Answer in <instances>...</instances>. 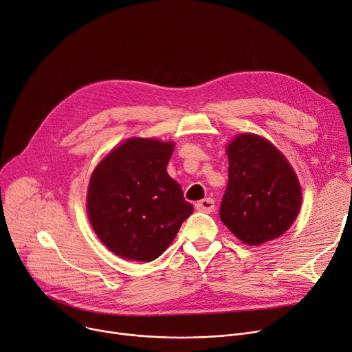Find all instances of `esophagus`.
<instances>
[{
	"label": "esophagus",
	"mask_w": 352,
	"mask_h": 352,
	"mask_svg": "<svg viewBox=\"0 0 352 352\" xmlns=\"http://www.w3.org/2000/svg\"><path fill=\"white\" fill-rule=\"evenodd\" d=\"M196 210L201 211V212H211L214 210V200L207 197V199H203L200 201L196 203Z\"/></svg>",
	"instance_id": "34e87169"
}]
</instances>
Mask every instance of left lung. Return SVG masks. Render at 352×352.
<instances>
[{
    "label": "left lung",
    "instance_id": "left-lung-1",
    "mask_svg": "<svg viewBox=\"0 0 352 352\" xmlns=\"http://www.w3.org/2000/svg\"><path fill=\"white\" fill-rule=\"evenodd\" d=\"M228 186L220 219L248 245L280 236L294 221L302 190L285 156L262 137L242 133L228 145Z\"/></svg>",
    "mask_w": 352,
    "mask_h": 352
}]
</instances>
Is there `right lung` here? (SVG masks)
I'll return each mask as SVG.
<instances>
[{
	"label": "right lung",
	"mask_w": 352,
	"mask_h": 352,
	"mask_svg": "<svg viewBox=\"0 0 352 352\" xmlns=\"http://www.w3.org/2000/svg\"><path fill=\"white\" fill-rule=\"evenodd\" d=\"M173 149L172 142L131 138L93 172L89 219L102 244L121 258L156 259L193 212L166 172Z\"/></svg>",
	"instance_id": "obj_1"
}]
</instances>
